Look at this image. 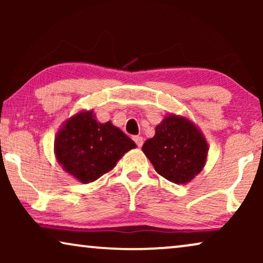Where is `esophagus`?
I'll list each match as a JSON object with an SVG mask.
<instances>
[{"label": "esophagus", "instance_id": "esophagus-1", "mask_svg": "<svg viewBox=\"0 0 263 263\" xmlns=\"http://www.w3.org/2000/svg\"><path fill=\"white\" fill-rule=\"evenodd\" d=\"M134 141H135L136 145H138V147H142L143 139L141 138V136H134Z\"/></svg>", "mask_w": 263, "mask_h": 263}]
</instances>
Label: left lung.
Instances as JSON below:
<instances>
[{
	"mask_svg": "<svg viewBox=\"0 0 263 263\" xmlns=\"http://www.w3.org/2000/svg\"><path fill=\"white\" fill-rule=\"evenodd\" d=\"M207 140L193 121L167 115L156 127L142 151L156 171L176 184H186L202 171L207 161Z\"/></svg>",
	"mask_w": 263,
	"mask_h": 263,
	"instance_id": "8db88e82",
	"label": "left lung"
}]
</instances>
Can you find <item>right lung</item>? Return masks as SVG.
I'll return each mask as SVG.
<instances>
[{"label": "right lung", "mask_w": 263, "mask_h": 263, "mask_svg": "<svg viewBox=\"0 0 263 263\" xmlns=\"http://www.w3.org/2000/svg\"><path fill=\"white\" fill-rule=\"evenodd\" d=\"M135 147L110 121L100 123L93 110H82L63 122L55 136L53 152L67 174L87 184L112 170L124 153Z\"/></svg>", "instance_id": "add662e5"}]
</instances>
